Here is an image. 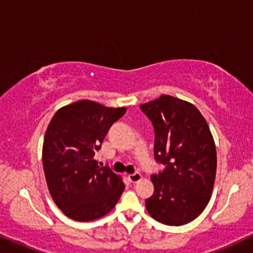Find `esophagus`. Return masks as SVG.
I'll list each match as a JSON object with an SVG mask.
<instances>
[{"instance_id": "obj_1", "label": "esophagus", "mask_w": 253, "mask_h": 253, "mask_svg": "<svg viewBox=\"0 0 253 253\" xmlns=\"http://www.w3.org/2000/svg\"><path fill=\"white\" fill-rule=\"evenodd\" d=\"M127 178H129V181L131 183H136L141 179V174L140 172H133V174H130L127 175Z\"/></svg>"}]
</instances>
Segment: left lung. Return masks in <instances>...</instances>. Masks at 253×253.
Segmentation results:
<instances>
[{"instance_id": "left-lung-1", "label": "left lung", "mask_w": 253, "mask_h": 253, "mask_svg": "<svg viewBox=\"0 0 253 253\" xmlns=\"http://www.w3.org/2000/svg\"><path fill=\"white\" fill-rule=\"evenodd\" d=\"M140 109L153 124L155 161L166 166L151 176L147 212L168 226L191 222L205 210L215 181V144L206 120L191 103L170 95Z\"/></svg>"}]
</instances>
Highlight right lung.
Wrapping results in <instances>:
<instances>
[{"mask_svg":"<svg viewBox=\"0 0 253 253\" xmlns=\"http://www.w3.org/2000/svg\"><path fill=\"white\" fill-rule=\"evenodd\" d=\"M126 109L89 100L62 107L43 138L42 165L51 198L72 220L87 222L110 212L124 190L122 178L94 160L107 132Z\"/></svg>","mask_w":253,"mask_h":253,"instance_id":"right-lung-1","label":"right lung"}]
</instances>
